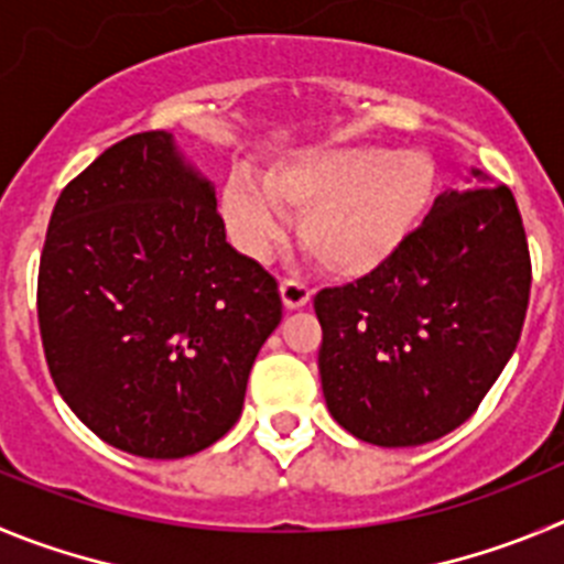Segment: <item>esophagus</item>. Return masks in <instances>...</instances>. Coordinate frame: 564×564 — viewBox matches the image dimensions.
<instances>
[{
    "label": "esophagus",
    "instance_id": "1",
    "mask_svg": "<svg viewBox=\"0 0 564 564\" xmlns=\"http://www.w3.org/2000/svg\"><path fill=\"white\" fill-rule=\"evenodd\" d=\"M281 297H283V306L289 308V312H294V308H303L308 306V301H312V289L306 286V283L301 281H281Z\"/></svg>",
    "mask_w": 564,
    "mask_h": 564
}]
</instances>
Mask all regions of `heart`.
Returning a JSON list of instances; mask_svg holds the SVG:
<instances>
[{
    "mask_svg": "<svg viewBox=\"0 0 564 564\" xmlns=\"http://www.w3.org/2000/svg\"><path fill=\"white\" fill-rule=\"evenodd\" d=\"M438 194L435 160L421 149L323 145L294 151L263 174H236L221 191L232 241L267 258L303 216L301 241L334 275H368L402 250Z\"/></svg>",
    "mask_w": 564,
    "mask_h": 564,
    "instance_id": "b5f03b06",
    "label": "heart"
}]
</instances>
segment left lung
<instances>
[{"mask_svg": "<svg viewBox=\"0 0 564 564\" xmlns=\"http://www.w3.org/2000/svg\"><path fill=\"white\" fill-rule=\"evenodd\" d=\"M529 292V241L509 187L441 194L390 261L314 297L328 413L377 446L453 433L514 354Z\"/></svg>", "mask_w": 564, "mask_h": 564, "instance_id": "obj_1", "label": "left lung"}]
</instances>
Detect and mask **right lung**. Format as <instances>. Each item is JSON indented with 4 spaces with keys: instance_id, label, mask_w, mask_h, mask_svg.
Wrapping results in <instances>:
<instances>
[{
    "instance_id": "add662e5",
    "label": "right lung",
    "mask_w": 564,
    "mask_h": 564,
    "mask_svg": "<svg viewBox=\"0 0 564 564\" xmlns=\"http://www.w3.org/2000/svg\"><path fill=\"white\" fill-rule=\"evenodd\" d=\"M281 308L169 131L126 137L61 191L39 328L61 399L106 444L156 460L216 444Z\"/></svg>"
}]
</instances>
